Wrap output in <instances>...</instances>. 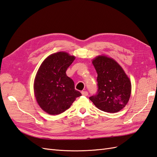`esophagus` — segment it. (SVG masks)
I'll list each match as a JSON object with an SVG mask.
<instances>
[{"mask_svg": "<svg viewBox=\"0 0 157 157\" xmlns=\"http://www.w3.org/2000/svg\"><path fill=\"white\" fill-rule=\"evenodd\" d=\"M82 94L84 96H87L88 95V92L86 91H82Z\"/></svg>", "mask_w": 157, "mask_h": 157, "instance_id": "34e87169", "label": "esophagus"}]
</instances>
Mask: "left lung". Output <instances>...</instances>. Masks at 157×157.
<instances>
[{
    "instance_id": "left-lung-1",
    "label": "left lung",
    "mask_w": 157,
    "mask_h": 157,
    "mask_svg": "<svg viewBox=\"0 0 157 157\" xmlns=\"http://www.w3.org/2000/svg\"><path fill=\"white\" fill-rule=\"evenodd\" d=\"M98 73V92L90 99L99 109L116 113L125 107L131 92L130 79L119 64L111 58L99 56L92 61Z\"/></svg>"
}]
</instances>
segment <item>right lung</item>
I'll return each instance as SVG.
<instances>
[{"label": "right lung", "mask_w": 157, "mask_h": 157, "mask_svg": "<svg viewBox=\"0 0 157 157\" xmlns=\"http://www.w3.org/2000/svg\"><path fill=\"white\" fill-rule=\"evenodd\" d=\"M75 58L59 52L47 57L39 67L34 79V95L39 106L48 114L63 113L82 95L66 73Z\"/></svg>", "instance_id": "add662e5"}]
</instances>
